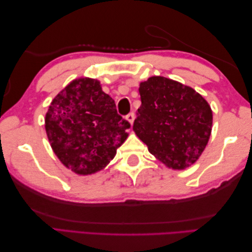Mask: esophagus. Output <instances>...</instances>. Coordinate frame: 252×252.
<instances>
[{
    "label": "esophagus",
    "instance_id": "obj_1",
    "mask_svg": "<svg viewBox=\"0 0 252 252\" xmlns=\"http://www.w3.org/2000/svg\"><path fill=\"white\" fill-rule=\"evenodd\" d=\"M134 119H135V116H134V112H130L129 115L126 116V120L129 121V123L131 126H133V122H134Z\"/></svg>",
    "mask_w": 252,
    "mask_h": 252
}]
</instances>
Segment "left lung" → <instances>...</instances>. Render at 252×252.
Wrapping results in <instances>:
<instances>
[{
  "instance_id": "obj_1",
  "label": "left lung",
  "mask_w": 252,
  "mask_h": 252,
  "mask_svg": "<svg viewBox=\"0 0 252 252\" xmlns=\"http://www.w3.org/2000/svg\"><path fill=\"white\" fill-rule=\"evenodd\" d=\"M142 105L133 131L165 167L184 170L205 151L212 110L196 91L175 80L154 76L140 83Z\"/></svg>"
}]
</instances>
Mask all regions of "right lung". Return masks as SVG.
Here are the masks:
<instances>
[{
  "mask_svg": "<svg viewBox=\"0 0 252 252\" xmlns=\"http://www.w3.org/2000/svg\"><path fill=\"white\" fill-rule=\"evenodd\" d=\"M130 123L118 115L115 100L98 80L74 79L58 93L45 115V131L61 162L79 175L107 167L129 136Z\"/></svg>",
  "mask_w": 252,
  "mask_h": 252,
  "instance_id": "obj_1",
  "label": "right lung"
}]
</instances>
